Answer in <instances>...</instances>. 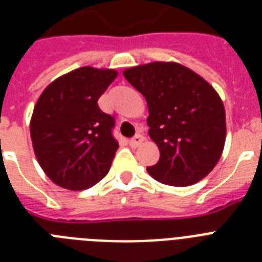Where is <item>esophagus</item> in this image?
Listing matches in <instances>:
<instances>
[{"label": "esophagus", "mask_w": 262, "mask_h": 262, "mask_svg": "<svg viewBox=\"0 0 262 262\" xmlns=\"http://www.w3.org/2000/svg\"><path fill=\"white\" fill-rule=\"evenodd\" d=\"M143 141H144L143 136L136 135L133 139L129 140V145H130V147H133V148H136V147H139V145H141V144H143Z\"/></svg>", "instance_id": "obj_1"}]
</instances>
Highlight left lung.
<instances>
[{"label": "left lung", "mask_w": 262, "mask_h": 262, "mask_svg": "<svg viewBox=\"0 0 262 262\" xmlns=\"http://www.w3.org/2000/svg\"><path fill=\"white\" fill-rule=\"evenodd\" d=\"M148 104L149 137L159 162L147 167L158 182L190 186L219 162L226 143V111L211 84L177 62H151L123 71Z\"/></svg>", "instance_id": "obj_1"}]
</instances>
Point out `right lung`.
Returning a JSON list of instances; mask_svg holds the SVG:
<instances>
[{
	"mask_svg": "<svg viewBox=\"0 0 262 262\" xmlns=\"http://www.w3.org/2000/svg\"><path fill=\"white\" fill-rule=\"evenodd\" d=\"M118 73L83 67L49 84L34 107L30 133L40 167L58 186L83 190L110 170L118 149L114 118L98 106Z\"/></svg>",
	"mask_w": 262,
	"mask_h": 262,
	"instance_id": "add662e5",
	"label": "right lung"
}]
</instances>
